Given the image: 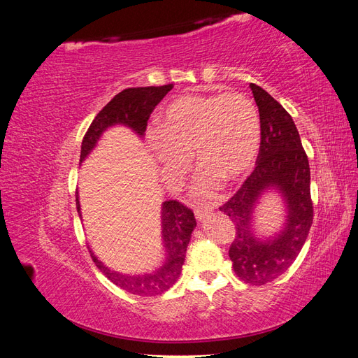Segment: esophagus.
<instances>
[{
    "label": "esophagus",
    "mask_w": 358,
    "mask_h": 358,
    "mask_svg": "<svg viewBox=\"0 0 358 358\" xmlns=\"http://www.w3.org/2000/svg\"><path fill=\"white\" fill-rule=\"evenodd\" d=\"M210 212V208H197L196 209V212H194V213H196V218L199 220V221H201V220H204L206 218V215H208Z\"/></svg>",
    "instance_id": "obj_1"
}]
</instances>
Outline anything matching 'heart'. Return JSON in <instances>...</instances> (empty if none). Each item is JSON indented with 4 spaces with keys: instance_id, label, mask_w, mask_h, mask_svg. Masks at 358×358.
I'll return each mask as SVG.
<instances>
[{
    "instance_id": "1",
    "label": "heart",
    "mask_w": 358,
    "mask_h": 358,
    "mask_svg": "<svg viewBox=\"0 0 358 358\" xmlns=\"http://www.w3.org/2000/svg\"><path fill=\"white\" fill-rule=\"evenodd\" d=\"M262 142V125L254 101L237 92L183 95L170 101L158 117V131L149 133V146L159 164L183 173L189 155L203 169L200 196H212L221 182H237L249 173Z\"/></svg>"
}]
</instances>
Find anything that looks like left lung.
I'll use <instances>...</instances> for the list:
<instances>
[{
  "instance_id": "obj_1",
  "label": "left lung",
  "mask_w": 358,
  "mask_h": 358,
  "mask_svg": "<svg viewBox=\"0 0 358 358\" xmlns=\"http://www.w3.org/2000/svg\"><path fill=\"white\" fill-rule=\"evenodd\" d=\"M249 88L262 125L257 167L220 210L236 225L229 251L234 273L246 284L264 285L294 263L306 242L313 220L310 169L289 113L258 85L251 83ZM268 189L278 190L285 199L287 220L276 236L259 240L252 229V215L257 200Z\"/></svg>"
}]
</instances>
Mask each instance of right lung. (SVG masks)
Listing matches in <instances>:
<instances>
[{
    "label": "right lung",
    "mask_w": 358,
    "mask_h": 358,
    "mask_svg": "<svg viewBox=\"0 0 358 358\" xmlns=\"http://www.w3.org/2000/svg\"><path fill=\"white\" fill-rule=\"evenodd\" d=\"M171 88L173 85L169 83L164 86L128 88L122 92L116 94L113 99L103 107L100 113L94 117L88 131H86L82 142L80 162H83V159L92 152V149L96 146V142H99L103 133L109 127L125 125L128 128H131L140 137H143L150 113L154 112L155 106L164 99ZM76 208H78V212L80 215V203L78 196H76ZM196 225L197 222L196 218H194V213L191 209L187 208V206H183L176 200H169L162 203L161 237L162 246H164L166 251V262L152 273H119L104 266L100 259L94 255L91 249L90 252L95 266L119 288L142 297L157 296L167 291L178 280L182 272L183 262H185V254L191 239V233L196 229Z\"/></svg>",
    "instance_id": "add662e5"
}]
</instances>
